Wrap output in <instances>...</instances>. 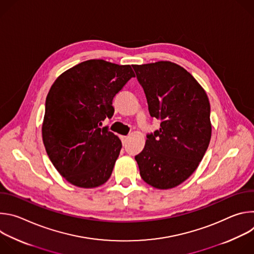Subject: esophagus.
Returning a JSON list of instances; mask_svg holds the SVG:
<instances>
[{"instance_id":"obj_1","label":"esophagus","mask_w":254,"mask_h":254,"mask_svg":"<svg viewBox=\"0 0 254 254\" xmlns=\"http://www.w3.org/2000/svg\"><path fill=\"white\" fill-rule=\"evenodd\" d=\"M121 139H122V141H123V144H126V143H127V136L122 135V136H121Z\"/></svg>"}]
</instances>
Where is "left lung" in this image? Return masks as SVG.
<instances>
[{"instance_id": "left-lung-1", "label": "left lung", "mask_w": 254, "mask_h": 254, "mask_svg": "<svg viewBox=\"0 0 254 254\" xmlns=\"http://www.w3.org/2000/svg\"><path fill=\"white\" fill-rule=\"evenodd\" d=\"M160 129L147 134L134 157L141 179L157 189H171L198 168L211 138L210 102L189 72L170 61L131 65Z\"/></svg>"}]
</instances>
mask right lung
Segmentation results:
<instances>
[{"label": "right lung", "mask_w": 254, "mask_h": 254, "mask_svg": "<svg viewBox=\"0 0 254 254\" xmlns=\"http://www.w3.org/2000/svg\"><path fill=\"white\" fill-rule=\"evenodd\" d=\"M134 76L130 65L91 59L66 70L52 84L42 137L50 161L70 184L95 188L110 179L123 146L100 126L115 113L116 94Z\"/></svg>", "instance_id": "add662e5"}]
</instances>
